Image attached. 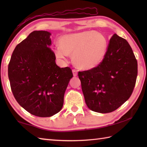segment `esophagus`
<instances>
[{"label": "esophagus", "instance_id": "34e87169", "mask_svg": "<svg viewBox=\"0 0 147 147\" xmlns=\"http://www.w3.org/2000/svg\"><path fill=\"white\" fill-rule=\"evenodd\" d=\"M73 76H76L78 75V72L76 69H73Z\"/></svg>", "mask_w": 147, "mask_h": 147}]
</instances>
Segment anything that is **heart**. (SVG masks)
I'll return each instance as SVG.
<instances>
[{"label": "heart", "mask_w": 147, "mask_h": 147, "mask_svg": "<svg viewBox=\"0 0 147 147\" xmlns=\"http://www.w3.org/2000/svg\"><path fill=\"white\" fill-rule=\"evenodd\" d=\"M59 45L53 49L56 58L65 61L69 54H73L76 66L87 70L101 63L107 52L108 42L101 33L86 31L62 36Z\"/></svg>", "instance_id": "obj_1"}]
</instances>
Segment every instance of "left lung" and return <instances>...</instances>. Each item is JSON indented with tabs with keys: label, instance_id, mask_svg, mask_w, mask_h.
<instances>
[{
	"label": "left lung",
	"instance_id": "8db88e82",
	"mask_svg": "<svg viewBox=\"0 0 147 147\" xmlns=\"http://www.w3.org/2000/svg\"><path fill=\"white\" fill-rule=\"evenodd\" d=\"M137 74L138 64L131 47L114 34L101 63L78 73L86 105L99 113L116 110L131 95Z\"/></svg>",
	"mask_w": 147,
	"mask_h": 147
}]
</instances>
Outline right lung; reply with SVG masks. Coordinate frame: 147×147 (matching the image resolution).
<instances>
[{"label":"right lung","instance_id":"right-lung-1","mask_svg":"<svg viewBox=\"0 0 147 147\" xmlns=\"http://www.w3.org/2000/svg\"><path fill=\"white\" fill-rule=\"evenodd\" d=\"M47 31H34L16 47L8 65L12 92L26 111L42 117L60 111L65 90L73 73L70 67L61 68Z\"/></svg>","mask_w":147,"mask_h":147}]
</instances>
